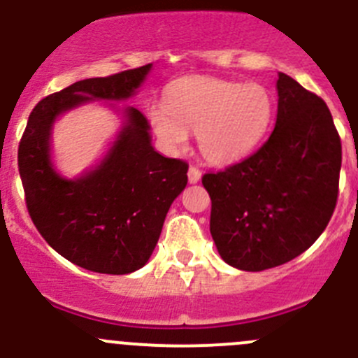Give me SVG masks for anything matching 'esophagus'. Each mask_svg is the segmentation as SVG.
<instances>
[{"instance_id": "1", "label": "esophagus", "mask_w": 358, "mask_h": 358, "mask_svg": "<svg viewBox=\"0 0 358 358\" xmlns=\"http://www.w3.org/2000/svg\"><path fill=\"white\" fill-rule=\"evenodd\" d=\"M187 175H189V182L190 183H197L201 180V169L197 168V166H190L189 168V173H187Z\"/></svg>"}]
</instances>
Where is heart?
Returning <instances> with one entry per match:
<instances>
[{
    "instance_id": "heart-1",
    "label": "heart",
    "mask_w": 358,
    "mask_h": 358,
    "mask_svg": "<svg viewBox=\"0 0 358 358\" xmlns=\"http://www.w3.org/2000/svg\"><path fill=\"white\" fill-rule=\"evenodd\" d=\"M149 119L166 149L180 150L197 131L201 154L230 164L251 154L268 131L273 99L258 83L194 76L176 81L166 103H152Z\"/></svg>"
}]
</instances>
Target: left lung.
I'll return each instance as SVG.
<instances>
[{
    "mask_svg": "<svg viewBox=\"0 0 358 358\" xmlns=\"http://www.w3.org/2000/svg\"><path fill=\"white\" fill-rule=\"evenodd\" d=\"M277 121L255 154L202 176L213 241L246 272L284 265L326 230L339 192L341 140L320 96L279 72Z\"/></svg>",
    "mask_w": 358,
    "mask_h": 358,
    "instance_id": "obj_1",
    "label": "left lung"
}]
</instances>
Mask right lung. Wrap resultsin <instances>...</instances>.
Segmentation results:
<instances>
[{"mask_svg": "<svg viewBox=\"0 0 358 358\" xmlns=\"http://www.w3.org/2000/svg\"><path fill=\"white\" fill-rule=\"evenodd\" d=\"M152 64L90 78L38 102L19 143L25 204L43 239L74 265L124 275L149 262L171 202L187 185L189 164L150 145L149 122L126 109L124 128L106 159L78 180H66L50 161L52 124L62 112L92 99H129Z\"/></svg>", "mask_w": 358, "mask_h": 358, "instance_id": "right-lung-1", "label": "right lung"}]
</instances>
